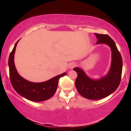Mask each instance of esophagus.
I'll use <instances>...</instances> for the list:
<instances>
[{
    "label": "esophagus",
    "instance_id": "esophagus-1",
    "mask_svg": "<svg viewBox=\"0 0 131 131\" xmlns=\"http://www.w3.org/2000/svg\"><path fill=\"white\" fill-rule=\"evenodd\" d=\"M75 66H76V64H75L74 62H72L69 64V68L73 69V68H74Z\"/></svg>",
    "mask_w": 131,
    "mask_h": 131
}]
</instances>
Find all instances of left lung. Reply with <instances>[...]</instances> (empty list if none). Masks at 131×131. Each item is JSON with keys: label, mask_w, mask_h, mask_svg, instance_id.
Listing matches in <instances>:
<instances>
[{"label": "left lung", "mask_w": 131, "mask_h": 131, "mask_svg": "<svg viewBox=\"0 0 131 131\" xmlns=\"http://www.w3.org/2000/svg\"><path fill=\"white\" fill-rule=\"evenodd\" d=\"M95 35L97 39L96 44H106L112 51V62L107 74L99 79H93L81 68L76 67L73 70L77 73L75 85L79 94L85 98L98 100L112 94L118 88L121 78L123 60L116 43L109 36Z\"/></svg>", "instance_id": "8db88e82"}]
</instances>
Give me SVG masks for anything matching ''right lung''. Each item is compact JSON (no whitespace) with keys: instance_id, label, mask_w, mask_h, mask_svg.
Listing matches in <instances>:
<instances>
[{"instance_id":"1","label":"right lung","mask_w":131,"mask_h":131,"mask_svg":"<svg viewBox=\"0 0 131 131\" xmlns=\"http://www.w3.org/2000/svg\"><path fill=\"white\" fill-rule=\"evenodd\" d=\"M19 40L15 43L8 58L10 79L13 87L18 94L28 100L37 102L47 100L54 95L57 89L59 79L66 75V73L58 75L41 83H34L23 78L18 74L14 64L15 48Z\"/></svg>"}]
</instances>
